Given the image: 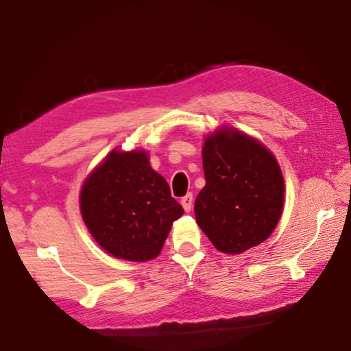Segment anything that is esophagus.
I'll return each mask as SVG.
<instances>
[{"mask_svg":"<svg viewBox=\"0 0 351 351\" xmlns=\"http://www.w3.org/2000/svg\"><path fill=\"white\" fill-rule=\"evenodd\" d=\"M181 206L184 207L186 212H190V210H192V207H193V195L187 193L186 196H184L181 199Z\"/></svg>","mask_w":351,"mask_h":351,"instance_id":"obj_1","label":"esophagus"}]
</instances>
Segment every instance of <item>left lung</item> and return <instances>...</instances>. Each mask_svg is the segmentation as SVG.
<instances>
[{"mask_svg": "<svg viewBox=\"0 0 351 351\" xmlns=\"http://www.w3.org/2000/svg\"><path fill=\"white\" fill-rule=\"evenodd\" d=\"M206 186L196 196L197 226L216 250L238 254L270 237L281 219L285 184L271 152L234 127L221 125L202 147Z\"/></svg>", "mask_w": 351, "mask_h": 351, "instance_id": "1", "label": "left lung"}]
</instances>
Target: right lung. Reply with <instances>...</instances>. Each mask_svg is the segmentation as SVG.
Here are the masks:
<instances>
[{
	"label": "right lung",
	"instance_id": "1",
	"mask_svg": "<svg viewBox=\"0 0 351 351\" xmlns=\"http://www.w3.org/2000/svg\"><path fill=\"white\" fill-rule=\"evenodd\" d=\"M82 221L101 248L114 258L144 263L162 250L184 208L145 150H112L81 187Z\"/></svg>",
	"mask_w": 351,
	"mask_h": 351
}]
</instances>
